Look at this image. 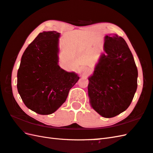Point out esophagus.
<instances>
[{
    "label": "esophagus",
    "mask_w": 153,
    "mask_h": 153,
    "mask_svg": "<svg viewBox=\"0 0 153 153\" xmlns=\"http://www.w3.org/2000/svg\"><path fill=\"white\" fill-rule=\"evenodd\" d=\"M88 68H87V67H83V68H82V71L85 73V74H87L88 72Z\"/></svg>",
    "instance_id": "obj_1"
}]
</instances>
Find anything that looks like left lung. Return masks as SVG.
<instances>
[{"instance_id":"1","label":"left lung","mask_w":153,"mask_h":153,"mask_svg":"<svg viewBox=\"0 0 153 153\" xmlns=\"http://www.w3.org/2000/svg\"><path fill=\"white\" fill-rule=\"evenodd\" d=\"M104 51L88 78V95L92 108L103 117L111 118L129 107L137 90L138 72L122 37L106 35Z\"/></svg>"}]
</instances>
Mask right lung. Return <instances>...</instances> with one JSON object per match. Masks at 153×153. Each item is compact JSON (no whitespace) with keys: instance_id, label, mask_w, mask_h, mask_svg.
Here are the masks:
<instances>
[{"instance_id":"1","label":"right lung","mask_w":153,"mask_h":153,"mask_svg":"<svg viewBox=\"0 0 153 153\" xmlns=\"http://www.w3.org/2000/svg\"><path fill=\"white\" fill-rule=\"evenodd\" d=\"M60 34L44 31L24 51L17 71V88L25 105L40 115L56 111L66 100L78 74L59 65Z\"/></svg>"}]
</instances>
